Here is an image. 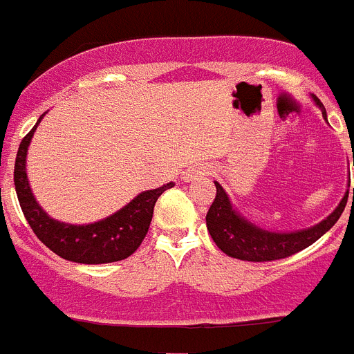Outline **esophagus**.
<instances>
[{
	"mask_svg": "<svg viewBox=\"0 0 354 354\" xmlns=\"http://www.w3.org/2000/svg\"><path fill=\"white\" fill-rule=\"evenodd\" d=\"M207 168L205 167H193L189 168V170H186V174H184V180L186 183H189V180H195L198 179V177H204V175H207Z\"/></svg>",
	"mask_w": 354,
	"mask_h": 354,
	"instance_id": "34e87169",
	"label": "esophagus"
}]
</instances>
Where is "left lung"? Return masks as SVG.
<instances>
[{
    "label": "left lung",
    "mask_w": 354,
    "mask_h": 354,
    "mask_svg": "<svg viewBox=\"0 0 354 354\" xmlns=\"http://www.w3.org/2000/svg\"><path fill=\"white\" fill-rule=\"evenodd\" d=\"M312 101L323 111V117L326 118V109L323 102L317 97L312 95ZM354 167V154H353ZM216 198L209 207L205 223L211 234L216 246L228 257L239 259V261L250 262H266L277 261V259H286L301 252L306 246L319 239L321 236L330 230L333 225L339 221L344 207L348 204L349 189H346V195L342 196L340 204L333 209L331 214H328L323 221L315 223L314 227L301 228V230H290V232H278V230H266L259 227L248 218L241 214L237 207L228 198L227 192L223 189L218 180H214ZM349 187V186H348ZM353 202H354V187H353Z\"/></svg>",
    "instance_id": "obj_1"
}]
</instances>
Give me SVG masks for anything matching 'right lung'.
I'll use <instances>...</instances> for the list:
<instances>
[{
	"mask_svg": "<svg viewBox=\"0 0 354 354\" xmlns=\"http://www.w3.org/2000/svg\"><path fill=\"white\" fill-rule=\"evenodd\" d=\"M44 115H40L33 129L23 138L15 158L14 184L24 218L44 245L65 261L77 264H108L124 261L136 252L149 232L154 205L161 193L175 184L168 183L156 189L142 192L117 212L93 223L72 225L55 220L40 207L26 175L28 147Z\"/></svg>",
	"mask_w": 354,
	"mask_h": 354,
	"instance_id": "right-lung-1",
	"label": "right lung"
}]
</instances>
